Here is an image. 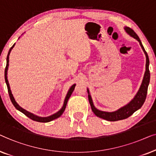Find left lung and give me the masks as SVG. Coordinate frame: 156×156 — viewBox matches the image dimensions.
I'll list each match as a JSON object with an SVG mask.
<instances>
[{
	"instance_id": "8db88e82",
	"label": "left lung",
	"mask_w": 156,
	"mask_h": 156,
	"mask_svg": "<svg viewBox=\"0 0 156 156\" xmlns=\"http://www.w3.org/2000/svg\"><path fill=\"white\" fill-rule=\"evenodd\" d=\"M125 31L126 32V33H128L131 37H133V38L139 41V42L141 45V47L143 49L145 55L146 57V71H145L143 81L141 85V87L136 93V95H135V97L133 98V99L130 102L128 103L126 105H125L122 108L118 109V110L115 112H104V111H100L99 109H98L96 107L94 106L93 100H92V98L90 94L89 90L87 89V94H88V100L90 105L91 109L93 110V113L97 116V117L102 118L107 121L110 122H115L118 121V120H122L124 119H126L129 117H130L131 115H132L136 111L141 108L142 105H144V103L146 100V95H147V91H148V87L149 85V82H150V71H149V58L147 54V52L145 50L144 46L142 45V43L141 40H140L139 37L138 35L136 34V32L133 31L132 29L129 28L128 27H124Z\"/></svg>"
}]
</instances>
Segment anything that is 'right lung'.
<instances>
[{
    "instance_id": "add662e5",
    "label": "right lung",
    "mask_w": 156,
    "mask_h": 156,
    "mask_svg": "<svg viewBox=\"0 0 156 156\" xmlns=\"http://www.w3.org/2000/svg\"><path fill=\"white\" fill-rule=\"evenodd\" d=\"M14 46H15V44L12 45V47L10 48L9 51H8V56H7V59H6V60H7V62H6V66H5V80L6 85H7V87H8V93H9L10 100H11L12 105H14L15 107L17 109V110L20 111L21 112H23L24 114V115H25L26 116H27V117H29L30 119L34 120V121L39 122H49L52 121V120L58 118L63 113V112H64L66 107L68 100H69V98L71 97L72 93H73L74 89H75L76 84L72 85V86L71 87V88L69 89V92H68L66 96V98H65L64 102H63V105L62 108H61L58 112H57L56 113L54 114V115H52L51 116H49V117H39V116L35 115H34V114H32L31 112H30L25 110V109H23V107H21L20 106V105L17 103L16 101H15V98H14V97H13V95L12 94V92H11V90H10V85H9V83H8V77H7V74H8L7 72H8V65H9V55H10V51H11L13 47H14Z\"/></svg>"
}]
</instances>
